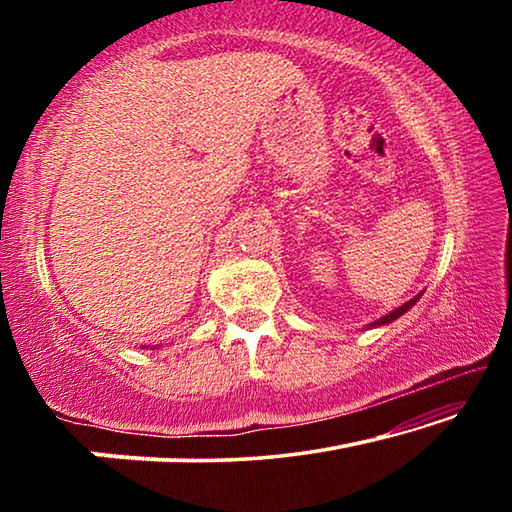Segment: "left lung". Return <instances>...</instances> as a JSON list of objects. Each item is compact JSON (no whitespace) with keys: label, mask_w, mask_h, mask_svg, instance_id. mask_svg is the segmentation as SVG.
Listing matches in <instances>:
<instances>
[{"label":"left lung","mask_w":512,"mask_h":512,"mask_svg":"<svg viewBox=\"0 0 512 512\" xmlns=\"http://www.w3.org/2000/svg\"><path fill=\"white\" fill-rule=\"evenodd\" d=\"M420 296H422V293H418V296H415V298H411L409 302H404V305L402 307H397V309H393L391 311V314H386V316H381L379 320H375V323H370V325H366L368 329H372V327H381V325H388V323H393V320H397V318H400L402 314H406V311H409L413 305H415V302H418L420 300Z\"/></svg>","instance_id":"left-lung-1"}]
</instances>
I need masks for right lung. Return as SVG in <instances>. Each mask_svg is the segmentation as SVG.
<instances>
[{
  "instance_id": "add662e5",
  "label": "right lung",
  "mask_w": 512,
  "mask_h": 512,
  "mask_svg": "<svg viewBox=\"0 0 512 512\" xmlns=\"http://www.w3.org/2000/svg\"><path fill=\"white\" fill-rule=\"evenodd\" d=\"M142 348H144V345H142Z\"/></svg>"
}]
</instances>
